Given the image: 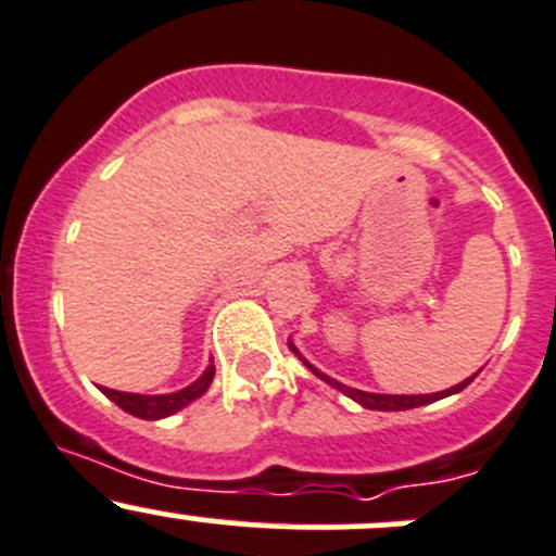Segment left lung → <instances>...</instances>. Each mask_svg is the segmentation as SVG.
<instances>
[{
	"label": "left lung",
	"instance_id": "left-lung-1",
	"mask_svg": "<svg viewBox=\"0 0 556 556\" xmlns=\"http://www.w3.org/2000/svg\"><path fill=\"white\" fill-rule=\"evenodd\" d=\"M290 346H293V344H290ZM293 352H295V355H299V350H295V346H293ZM299 357H301V355H299ZM301 361H304V357H301ZM304 363H306V361H304ZM306 366H309V363H306ZM309 368H312L314 374H317L319 379H325V382L333 384L336 390H341V392H344V395H350L352 401H357V403H361V406L374 408V412H403V408H417V406H425V403H433V401H439V397L452 395V392L465 390V387H468V384L473 382V379H476V374H473V377L465 379V382L454 384V387H450V390H444V392H433V395H379V392L352 390V387H346V384L336 382V379H328V377H325V374H319L317 368H314V366H309Z\"/></svg>",
	"mask_w": 556,
	"mask_h": 556
}]
</instances>
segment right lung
I'll return each instance as SVG.
<instances>
[{"instance_id":"obj_1","label":"right lung","mask_w":556,"mask_h":556,"mask_svg":"<svg viewBox=\"0 0 556 556\" xmlns=\"http://www.w3.org/2000/svg\"><path fill=\"white\" fill-rule=\"evenodd\" d=\"M212 377H215V366L206 368L193 384L185 387V390L172 392V395H137V392H117L110 390V387H102V392L110 401H115L123 412L134 414L139 419H161L169 417V414L179 412L182 406H188L190 401L201 397L206 392V387L212 384Z\"/></svg>"}]
</instances>
